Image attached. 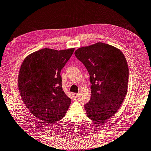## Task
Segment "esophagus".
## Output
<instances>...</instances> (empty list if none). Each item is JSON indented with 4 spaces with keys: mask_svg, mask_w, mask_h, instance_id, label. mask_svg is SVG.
<instances>
[{
    "mask_svg": "<svg viewBox=\"0 0 151 151\" xmlns=\"http://www.w3.org/2000/svg\"><path fill=\"white\" fill-rule=\"evenodd\" d=\"M78 95H79V94H78V93H73V98L76 99V98H78Z\"/></svg>",
    "mask_w": 151,
    "mask_h": 151,
    "instance_id": "obj_1",
    "label": "esophagus"
}]
</instances>
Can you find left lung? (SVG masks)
Segmentation results:
<instances>
[{"label": "left lung", "instance_id": "left-lung-1", "mask_svg": "<svg viewBox=\"0 0 151 151\" xmlns=\"http://www.w3.org/2000/svg\"><path fill=\"white\" fill-rule=\"evenodd\" d=\"M75 55L90 75L91 96L84 105L87 115L93 121L105 123L127 95L129 70L126 58L119 49L103 43L79 48Z\"/></svg>", "mask_w": 151, "mask_h": 151}]
</instances>
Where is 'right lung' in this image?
I'll return each mask as SVG.
<instances>
[{
  "instance_id": "right-lung-1",
  "label": "right lung",
  "mask_w": 151,
  "mask_h": 151,
  "mask_svg": "<svg viewBox=\"0 0 151 151\" xmlns=\"http://www.w3.org/2000/svg\"><path fill=\"white\" fill-rule=\"evenodd\" d=\"M75 49H43L27 57L19 74L21 97L31 113L46 125L64 117L71 100L62 88V68Z\"/></svg>"
}]
</instances>
